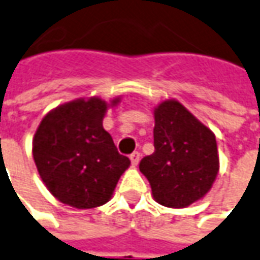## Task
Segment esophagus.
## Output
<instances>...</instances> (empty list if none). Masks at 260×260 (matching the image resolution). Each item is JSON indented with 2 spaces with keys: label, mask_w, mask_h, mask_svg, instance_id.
<instances>
[{
  "label": "esophagus",
  "mask_w": 260,
  "mask_h": 260,
  "mask_svg": "<svg viewBox=\"0 0 260 260\" xmlns=\"http://www.w3.org/2000/svg\"><path fill=\"white\" fill-rule=\"evenodd\" d=\"M139 158H141V155H139V152L131 153L129 159H131V162H132V165H134V167H137L138 164H139Z\"/></svg>",
  "instance_id": "esophagus-1"
}]
</instances>
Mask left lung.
<instances>
[{"label":"left lung","instance_id":"obj_1","mask_svg":"<svg viewBox=\"0 0 260 260\" xmlns=\"http://www.w3.org/2000/svg\"><path fill=\"white\" fill-rule=\"evenodd\" d=\"M152 155L139 171L149 181L152 197L167 208H186L211 190L219 172L216 138L179 101L153 108Z\"/></svg>","mask_w":260,"mask_h":260}]
</instances>
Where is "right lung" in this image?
Returning a JSON list of instances; mask_svg holds the SVG:
<instances>
[{"instance_id": "right-lung-1", "label": "right lung", "mask_w": 260, "mask_h": 260, "mask_svg": "<svg viewBox=\"0 0 260 260\" xmlns=\"http://www.w3.org/2000/svg\"><path fill=\"white\" fill-rule=\"evenodd\" d=\"M100 96L78 98L51 109L32 139V156L47 189L59 202L77 209L107 204L131 160L119 155L102 126L108 108Z\"/></svg>"}]
</instances>
